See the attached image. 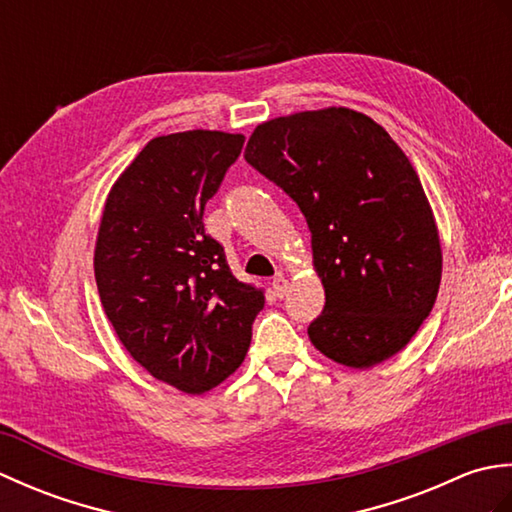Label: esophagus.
<instances>
[{"label": "esophagus", "instance_id": "34e87169", "mask_svg": "<svg viewBox=\"0 0 512 512\" xmlns=\"http://www.w3.org/2000/svg\"><path fill=\"white\" fill-rule=\"evenodd\" d=\"M273 290L277 292V297H284L286 292L290 290V284H288V279L284 277V275H277L275 279H273Z\"/></svg>", "mask_w": 512, "mask_h": 512}]
</instances>
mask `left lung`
Returning <instances> with one entry per match:
<instances>
[{"mask_svg": "<svg viewBox=\"0 0 512 512\" xmlns=\"http://www.w3.org/2000/svg\"><path fill=\"white\" fill-rule=\"evenodd\" d=\"M244 158L308 222L325 290L312 345L354 369L398 354L442 279L436 217L405 151L369 116L325 107L257 125Z\"/></svg>", "mask_w": 512, "mask_h": 512, "instance_id": "1", "label": "left lung"}]
</instances>
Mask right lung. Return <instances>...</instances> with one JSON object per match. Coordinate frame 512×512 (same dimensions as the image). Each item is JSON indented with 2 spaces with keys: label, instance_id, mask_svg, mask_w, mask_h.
Wrapping results in <instances>:
<instances>
[{
  "label": "right lung",
  "instance_id": "obj_1",
  "mask_svg": "<svg viewBox=\"0 0 512 512\" xmlns=\"http://www.w3.org/2000/svg\"><path fill=\"white\" fill-rule=\"evenodd\" d=\"M242 145V134L211 129L151 138L110 189L96 235L94 277L118 341L184 394L242 365L266 301L202 224Z\"/></svg>",
  "mask_w": 512,
  "mask_h": 512
}]
</instances>
